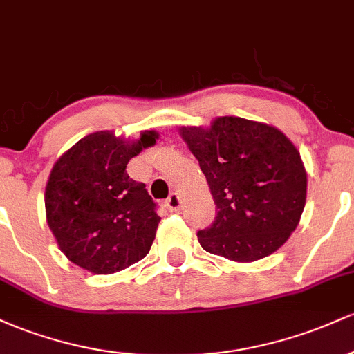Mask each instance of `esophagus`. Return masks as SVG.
I'll list each match as a JSON object with an SVG mask.
<instances>
[{"label":"esophagus","instance_id":"esophagus-1","mask_svg":"<svg viewBox=\"0 0 354 354\" xmlns=\"http://www.w3.org/2000/svg\"><path fill=\"white\" fill-rule=\"evenodd\" d=\"M180 206H181V198L178 196L176 193L169 194L168 200H166V208L171 209V211H178L180 209Z\"/></svg>","mask_w":354,"mask_h":354}]
</instances>
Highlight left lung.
Listing matches in <instances>:
<instances>
[{"instance_id": "left-lung-1", "label": "left lung", "mask_w": 354, "mask_h": 354, "mask_svg": "<svg viewBox=\"0 0 354 354\" xmlns=\"http://www.w3.org/2000/svg\"><path fill=\"white\" fill-rule=\"evenodd\" d=\"M180 135L200 163L218 214L198 231L201 248L231 261L274 253L298 226L306 203V169L296 146L274 126L219 116L209 128Z\"/></svg>"}]
</instances>
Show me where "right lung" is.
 Listing matches in <instances>:
<instances>
[{
  "mask_svg": "<svg viewBox=\"0 0 354 354\" xmlns=\"http://www.w3.org/2000/svg\"><path fill=\"white\" fill-rule=\"evenodd\" d=\"M156 140V131H143L136 141L96 131L53 166L44 191L46 221L71 263L111 274L149 253L161 218L145 183L131 180L126 165Z\"/></svg>",
  "mask_w": 354,
  "mask_h": 354,
  "instance_id": "right-lung-1",
  "label": "right lung"
}]
</instances>
